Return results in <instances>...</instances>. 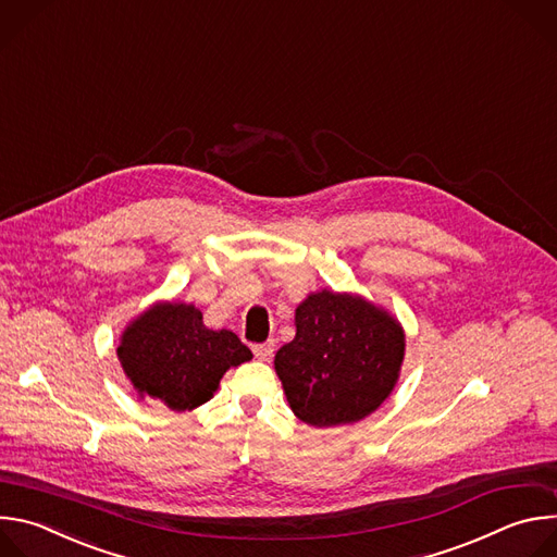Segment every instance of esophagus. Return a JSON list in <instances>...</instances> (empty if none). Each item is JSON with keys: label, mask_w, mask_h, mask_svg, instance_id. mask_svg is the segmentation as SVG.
Here are the masks:
<instances>
[{"label": "esophagus", "mask_w": 557, "mask_h": 557, "mask_svg": "<svg viewBox=\"0 0 557 557\" xmlns=\"http://www.w3.org/2000/svg\"><path fill=\"white\" fill-rule=\"evenodd\" d=\"M253 352H256V359H258V361H271V357H273V352H275V344H273V342L258 344V346L253 348Z\"/></svg>", "instance_id": "esophagus-1"}]
</instances>
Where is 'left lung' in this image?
<instances>
[{"label": "left lung", "mask_w": 557, "mask_h": 557, "mask_svg": "<svg viewBox=\"0 0 557 557\" xmlns=\"http://www.w3.org/2000/svg\"><path fill=\"white\" fill-rule=\"evenodd\" d=\"M406 331L383 306L329 288L295 308V339L275 355L293 414L312 428L352 425L399 381Z\"/></svg>", "instance_id": "8db88e82"}]
</instances>
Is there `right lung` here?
I'll list each match as a JSON object with an SVG mask.
<instances>
[{
  "mask_svg": "<svg viewBox=\"0 0 557 557\" xmlns=\"http://www.w3.org/2000/svg\"><path fill=\"white\" fill-rule=\"evenodd\" d=\"M116 355L140 399L174 412L213 399L224 372L253 357L235 333L207 329L202 312L187 301H156L134 317Z\"/></svg>",
  "mask_w": 557,
  "mask_h": 557,
  "instance_id": "obj_1",
  "label": "right lung"
}]
</instances>
